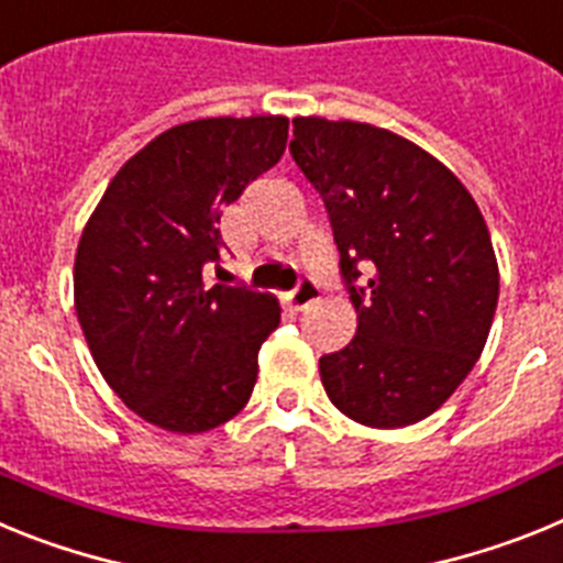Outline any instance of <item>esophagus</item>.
Returning <instances> with one entry per match:
<instances>
[{"mask_svg": "<svg viewBox=\"0 0 563 563\" xmlns=\"http://www.w3.org/2000/svg\"><path fill=\"white\" fill-rule=\"evenodd\" d=\"M321 298V287L316 285V282H310V278H305V282H298L296 290H290L285 296V301L290 307H296V310H307V307L312 305V301H318Z\"/></svg>", "mask_w": 563, "mask_h": 563, "instance_id": "1", "label": "esophagus"}]
</instances>
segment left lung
I'll use <instances>...</instances> for the list:
<instances>
[{"label": "left lung", "mask_w": 563, "mask_h": 563, "mask_svg": "<svg viewBox=\"0 0 563 563\" xmlns=\"http://www.w3.org/2000/svg\"><path fill=\"white\" fill-rule=\"evenodd\" d=\"M290 154L324 200L357 312L355 338L318 361L327 397L372 429L426 420L494 324L499 265L479 206L437 157L372 123L296 118Z\"/></svg>", "instance_id": "1"}]
</instances>
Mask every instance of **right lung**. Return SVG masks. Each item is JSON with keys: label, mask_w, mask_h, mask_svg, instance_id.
Segmentation results:
<instances>
[{"label": "right lung", "mask_w": 563, "mask_h": 563, "mask_svg": "<svg viewBox=\"0 0 563 563\" xmlns=\"http://www.w3.org/2000/svg\"><path fill=\"white\" fill-rule=\"evenodd\" d=\"M282 114L202 118L157 134L112 177L76 253V312L103 380L174 434L211 431L251 400L282 307L245 285L206 287L222 208L282 161Z\"/></svg>", "instance_id": "obj_1"}]
</instances>
